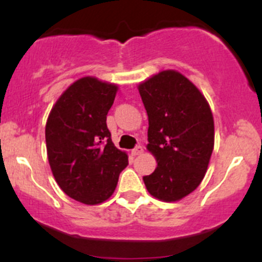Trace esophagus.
I'll return each instance as SVG.
<instances>
[{
  "label": "esophagus",
  "mask_w": 262,
  "mask_h": 262,
  "mask_svg": "<svg viewBox=\"0 0 262 262\" xmlns=\"http://www.w3.org/2000/svg\"><path fill=\"white\" fill-rule=\"evenodd\" d=\"M142 152H143V148H142L141 146H137L134 149H132V156H138V155H141Z\"/></svg>",
  "instance_id": "34e87169"
}]
</instances>
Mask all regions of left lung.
Masks as SVG:
<instances>
[{"label":"left lung","mask_w":262,"mask_h":262,"mask_svg":"<svg viewBox=\"0 0 262 262\" xmlns=\"http://www.w3.org/2000/svg\"><path fill=\"white\" fill-rule=\"evenodd\" d=\"M148 115L147 149L157 167L143 181L156 199L179 202L204 179L214 148V120L204 95L173 70L138 86Z\"/></svg>","instance_id":"1"}]
</instances>
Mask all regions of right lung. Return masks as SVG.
<instances>
[{
  "instance_id": "1",
  "label": "right lung",
  "mask_w": 262,
  "mask_h": 262,
  "mask_svg": "<svg viewBox=\"0 0 262 262\" xmlns=\"http://www.w3.org/2000/svg\"><path fill=\"white\" fill-rule=\"evenodd\" d=\"M118 84L86 76L73 82L55 101L46 125L50 170L60 189L87 205L109 199L119 173L128 166L106 125Z\"/></svg>"
}]
</instances>
